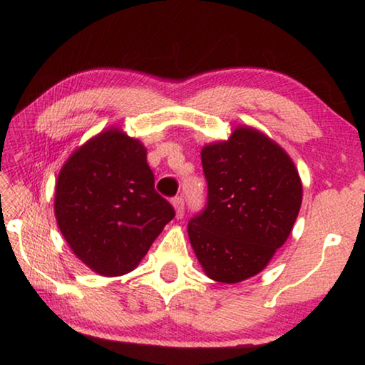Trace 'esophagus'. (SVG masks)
<instances>
[{
  "instance_id": "obj_1",
  "label": "esophagus",
  "mask_w": 365,
  "mask_h": 365,
  "mask_svg": "<svg viewBox=\"0 0 365 365\" xmlns=\"http://www.w3.org/2000/svg\"><path fill=\"white\" fill-rule=\"evenodd\" d=\"M172 206H174V209H175V217L182 219L183 214H185V202L182 200V196L175 197V200L172 201Z\"/></svg>"
}]
</instances>
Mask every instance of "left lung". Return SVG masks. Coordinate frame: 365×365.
I'll use <instances>...</instances> for the list:
<instances>
[{"instance_id":"8db88e82","label":"left lung","mask_w":365,"mask_h":365,"mask_svg":"<svg viewBox=\"0 0 365 365\" xmlns=\"http://www.w3.org/2000/svg\"><path fill=\"white\" fill-rule=\"evenodd\" d=\"M201 163L207 206L188 224L191 248L211 280L251 279L293 230L302 201L298 169L277 141L250 125L202 146Z\"/></svg>"}]
</instances>
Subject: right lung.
Segmentation results:
<instances>
[{"label": "right lung", "mask_w": 365, "mask_h": 365, "mask_svg": "<svg viewBox=\"0 0 365 365\" xmlns=\"http://www.w3.org/2000/svg\"><path fill=\"white\" fill-rule=\"evenodd\" d=\"M54 215L78 261L98 275L120 277L138 267L175 212L154 190L145 145L109 127L61 168Z\"/></svg>", "instance_id": "obj_1"}]
</instances>
